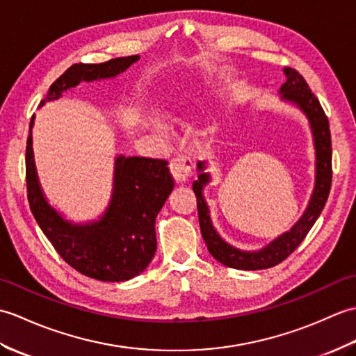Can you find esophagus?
Listing matches in <instances>:
<instances>
[{
  "label": "esophagus",
  "mask_w": 356,
  "mask_h": 356,
  "mask_svg": "<svg viewBox=\"0 0 356 356\" xmlns=\"http://www.w3.org/2000/svg\"><path fill=\"white\" fill-rule=\"evenodd\" d=\"M169 168L177 183H186V181H188V178L192 177L193 163L188 156L178 155L175 158H172Z\"/></svg>",
  "instance_id": "1"
}]
</instances>
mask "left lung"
I'll list each match as a JSON object with an SVG mask.
<instances>
[{"mask_svg": "<svg viewBox=\"0 0 356 356\" xmlns=\"http://www.w3.org/2000/svg\"><path fill=\"white\" fill-rule=\"evenodd\" d=\"M285 74L286 82L280 86L282 99L296 104L309 118L314 134L315 155H317V163H315L317 164L315 188L309 205H307L306 211L300 218L298 222L289 232L283 233L280 238L266 245L264 250L252 252L241 251L220 239V236L211 225L209 207L202 196V187L209 183L210 177L202 172L205 169V164L201 161L198 163V169L202 173H200L198 179L193 181V192L196 195V205H198L201 234L205 245H207V250L218 262L234 268V270H265V268H271L283 262L302 243L306 234L309 233L312 225L315 224V220L318 219L321 210L325 209L330 192V184H332V141H330L327 115L323 111L320 100L315 97L309 85L305 81V77L297 70L285 68Z\"/></svg>", "mask_w": 356, "mask_h": 356, "instance_id": "obj_1", "label": "left lung"}]
</instances>
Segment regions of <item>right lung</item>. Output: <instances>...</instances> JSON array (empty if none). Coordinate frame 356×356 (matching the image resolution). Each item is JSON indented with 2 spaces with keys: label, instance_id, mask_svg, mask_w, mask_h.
I'll use <instances>...</instances> for the list:
<instances>
[{
  "label": "right lung",
  "instance_id": "obj_1",
  "mask_svg": "<svg viewBox=\"0 0 356 356\" xmlns=\"http://www.w3.org/2000/svg\"><path fill=\"white\" fill-rule=\"evenodd\" d=\"M138 59L137 54L102 64L71 65L54 81L45 99L56 100L82 81L114 77ZM33 124L31 117L30 128ZM168 161L120 155L115 160L114 193L106 213L92 224L74 225L47 204L38 183L31 132L26 147V183L30 210L58 254L76 271L102 282H124L146 270L156 251L155 219L175 181Z\"/></svg>",
  "mask_w": 356,
  "mask_h": 356
}]
</instances>
